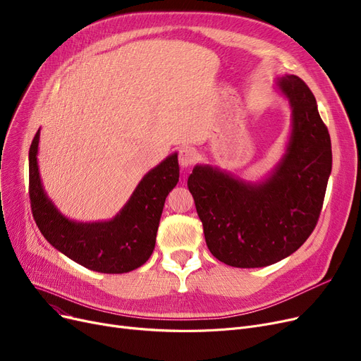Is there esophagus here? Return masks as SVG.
Wrapping results in <instances>:
<instances>
[{"label":"esophagus","mask_w":361,"mask_h":361,"mask_svg":"<svg viewBox=\"0 0 361 361\" xmlns=\"http://www.w3.org/2000/svg\"><path fill=\"white\" fill-rule=\"evenodd\" d=\"M196 159H197V154L195 152V149L185 146L178 150V162L183 168L193 165L196 162Z\"/></svg>","instance_id":"obj_1"}]
</instances>
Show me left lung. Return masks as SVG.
Instances as JSON below:
<instances>
[{"instance_id":"obj_1","label":"left lung","mask_w":361,"mask_h":361,"mask_svg":"<svg viewBox=\"0 0 361 361\" xmlns=\"http://www.w3.org/2000/svg\"><path fill=\"white\" fill-rule=\"evenodd\" d=\"M276 86L290 101L293 128L271 176L247 183L196 165L187 180L207 249L235 268L269 267L300 249L317 224L331 176V137L314 94L294 74Z\"/></svg>"}]
</instances>
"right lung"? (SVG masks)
I'll return each mask as SVG.
<instances>
[{
    "label": "right lung",
    "instance_id": "obj_1",
    "mask_svg": "<svg viewBox=\"0 0 361 361\" xmlns=\"http://www.w3.org/2000/svg\"><path fill=\"white\" fill-rule=\"evenodd\" d=\"M39 130L29 149V197L33 219L45 240L82 267L102 274H124L139 267L155 249L168 193L178 183L177 154L150 169L123 209L111 221L75 222L48 199L37 168Z\"/></svg>",
    "mask_w": 361,
    "mask_h": 361
}]
</instances>
